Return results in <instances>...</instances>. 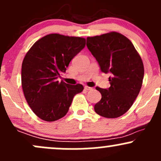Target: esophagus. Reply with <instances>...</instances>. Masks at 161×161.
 <instances>
[{
    "instance_id": "esophagus-1",
    "label": "esophagus",
    "mask_w": 161,
    "mask_h": 161,
    "mask_svg": "<svg viewBox=\"0 0 161 161\" xmlns=\"http://www.w3.org/2000/svg\"><path fill=\"white\" fill-rule=\"evenodd\" d=\"M85 89H86V90H88V91H91V90H92V87H89V86H85Z\"/></svg>"
}]
</instances>
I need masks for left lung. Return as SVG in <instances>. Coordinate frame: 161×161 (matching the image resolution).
Here are the masks:
<instances>
[{
    "label": "left lung",
    "instance_id": "obj_1",
    "mask_svg": "<svg viewBox=\"0 0 161 161\" xmlns=\"http://www.w3.org/2000/svg\"><path fill=\"white\" fill-rule=\"evenodd\" d=\"M86 45L103 72L111 74L110 87H96L102 99L94 106L97 114L106 118L121 116L137 97L144 75L143 61L133 43L118 32L88 37Z\"/></svg>",
    "mask_w": 161,
    "mask_h": 161
}]
</instances>
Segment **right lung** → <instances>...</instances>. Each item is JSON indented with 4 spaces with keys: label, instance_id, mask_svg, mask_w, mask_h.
I'll return each instance as SVG.
<instances>
[{
    "label": "right lung",
    "instance_id": "right-lung-1",
    "mask_svg": "<svg viewBox=\"0 0 161 161\" xmlns=\"http://www.w3.org/2000/svg\"><path fill=\"white\" fill-rule=\"evenodd\" d=\"M86 39L50 34L38 40L27 52L21 66V86L31 110L45 121L58 120L66 115L81 84L58 81L72 58L83 49Z\"/></svg>",
    "mask_w": 161,
    "mask_h": 161
}]
</instances>
